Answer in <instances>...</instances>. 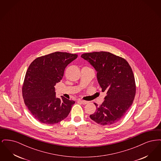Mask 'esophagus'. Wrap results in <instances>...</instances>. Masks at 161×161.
<instances>
[{"label": "esophagus", "mask_w": 161, "mask_h": 161, "mask_svg": "<svg viewBox=\"0 0 161 161\" xmlns=\"http://www.w3.org/2000/svg\"><path fill=\"white\" fill-rule=\"evenodd\" d=\"M78 103H81V104H87V103H88V102H87V101L81 100H78Z\"/></svg>", "instance_id": "obj_1"}]
</instances>
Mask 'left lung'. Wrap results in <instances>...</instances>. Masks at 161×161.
Returning <instances> with one entry per match:
<instances>
[{
    "mask_svg": "<svg viewBox=\"0 0 161 161\" xmlns=\"http://www.w3.org/2000/svg\"><path fill=\"white\" fill-rule=\"evenodd\" d=\"M81 57L97 70L102 92L107 94L100 106L94 103L97 108L90 118L103 125L118 122L132 105L136 94L135 77L129 63L104 51L84 53Z\"/></svg>",
    "mask_w": 161,
    "mask_h": 161,
    "instance_id": "obj_1",
    "label": "left lung"
}]
</instances>
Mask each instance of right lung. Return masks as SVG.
Returning a JSON list of instances; mask_svg holds the SVG:
<instances>
[{
  "mask_svg": "<svg viewBox=\"0 0 161 161\" xmlns=\"http://www.w3.org/2000/svg\"><path fill=\"white\" fill-rule=\"evenodd\" d=\"M77 54L55 52L37 57L27 69L22 86L26 106L39 122L54 124L65 119L75 103L61 96L56 98L54 86L60 82L66 67Z\"/></svg>",
  "mask_w": 161,
  "mask_h": 161,
  "instance_id": "right-lung-1",
  "label": "right lung"
}]
</instances>
